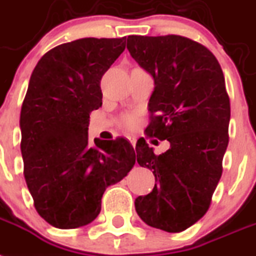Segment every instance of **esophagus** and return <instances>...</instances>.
<instances>
[{
  "label": "esophagus",
  "mask_w": 256,
  "mask_h": 256,
  "mask_svg": "<svg viewBox=\"0 0 256 256\" xmlns=\"http://www.w3.org/2000/svg\"><path fill=\"white\" fill-rule=\"evenodd\" d=\"M128 140H130V142L132 144L133 146L136 145V138H134V137H133V136H128Z\"/></svg>",
  "instance_id": "esophagus-1"
}]
</instances>
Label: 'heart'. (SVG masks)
Instances as JSON below:
<instances>
[{"label":"heart","instance_id":"1","mask_svg":"<svg viewBox=\"0 0 256 256\" xmlns=\"http://www.w3.org/2000/svg\"><path fill=\"white\" fill-rule=\"evenodd\" d=\"M122 124L126 126V130H133L138 124V118L134 114H126V115L123 116V119H122Z\"/></svg>","mask_w":256,"mask_h":256}]
</instances>
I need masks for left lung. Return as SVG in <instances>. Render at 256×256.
I'll list each match as a JSON object with an SVG mask.
<instances>
[{"instance_id": "1", "label": "left lung", "mask_w": 256, "mask_h": 256, "mask_svg": "<svg viewBox=\"0 0 256 256\" xmlns=\"http://www.w3.org/2000/svg\"><path fill=\"white\" fill-rule=\"evenodd\" d=\"M126 48L154 78L146 132L170 142L156 156L137 141V162L157 184L137 198L136 212L149 226L179 233L206 214L222 174L230 120L222 69L208 48L179 35H130Z\"/></svg>"}]
</instances>
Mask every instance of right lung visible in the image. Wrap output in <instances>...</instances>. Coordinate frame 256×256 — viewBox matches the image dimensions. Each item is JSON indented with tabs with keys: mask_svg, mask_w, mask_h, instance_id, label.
I'll return each instance as SVG.
<instances>
[{
	"mask_svg": "<svg viewBox=\"0 0 256 256\" xmlns=\"http://www.w3.org/2000/svg\"><path fill=\"white\" fill-rule=\"evenodd\" d=\"M126 38H84L48 50L36 64L20 110L23 174L40 216L58 229L88 225L106 188L136 164L126 138L88 144L90 112L102 106L100 80Z\"/></svg>",
	"mask_w": 256,
	"mask_h": 256,
	"instance_id": "obj_1",
	"label": "right lung"
}]
</instances>
